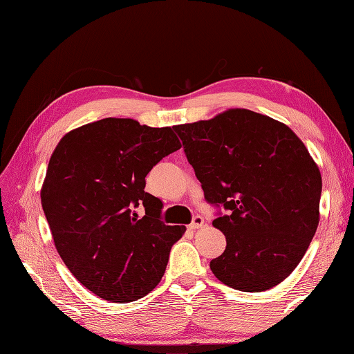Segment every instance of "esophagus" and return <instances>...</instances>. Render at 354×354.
<instances>
[{"mask_svg":"<svg viewBox=\"0 0 354 354\" xmlns=\"http://www.w3.org/2000/svg\"><path fill=\"white\" fill-rule=\"evenodd\" d=\"M203 225H204V219H203V216L197 215V216H194L192 223H191L189 225H187V229H189V230H197V229H201Z\"/></svg>","mask_w":354,"mask_h":354,"instance_id":"esophagus-1","label":"esophagus"}]
</instances>
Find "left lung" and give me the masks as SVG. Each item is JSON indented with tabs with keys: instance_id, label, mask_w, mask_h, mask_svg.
<instances>
[{
	"instance_id": "obj_1",
	"label": "left lung",
	"mask_w": 354,
	"mask_h": 354,
	"mask_svg": "<svg viewBox=\"0 0 354 354\" xmlns=\"http://www.w3.org/2000/svg\"><path fill=\"white\" fill-rule=\"evenodd\" d=\"M174 130L227 239L224 253L210 261L212 272L243 292L279 285L300 263L319 223L323 183L308 148L288 125L247 109Z\"/></svg>"
}]
</instances>
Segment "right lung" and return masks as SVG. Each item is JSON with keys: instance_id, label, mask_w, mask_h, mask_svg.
Masks as SVG:
<instances>
[{"instance_id": "right-lung-1", "label": "right lung", "mask_w": 354, "mask_h": 354, "mask_svg": "<svg viewBox=\"0 0 354 354\" xmlns=\"http://www.w3.org/2000/svg\"><path fill=\"white\" fill-rule=\"evenodd\" d=\"M180 147L171 127L104 118L69 131L54 150L44 214L62 261L100 298L135 301L160 281L186 229L162 221L163 204L144 191L145 177Z\"/></svg>"}]
</instances>
